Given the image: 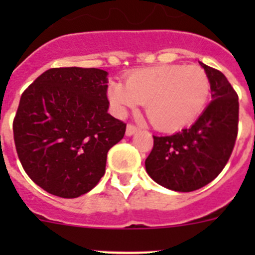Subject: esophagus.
<instances>
[{
	"instance_id": "34e87169",
	"label": "esophagus",
	"mask_w": 255,
	"mask_h": 255,
	"mask_svg": "<svg viewBox=\"0 0 255 255\" xmlns=\"http://www.w3.org/2000/svg\"><path fill=\"white\" fill-rule=\"evenodd\" d=\"M138 130L139 129L135 125H132V124H128V126H126V135H128V136H131V135H134Z\"/></svg>"
}]
</instances>
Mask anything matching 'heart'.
I'll return each mask as SVG.
<instances>
[{"mask_svg": "<svg viewBox=\"0 0 255 255\" xmlns=\"http://www.w3.org/2000/svg\"><path fill=\"white\" fill-rule=\"evenodd\" d=\"M211 83L202 67L159 65L136 70L123 83H112L108 100L119 115L145 103L150 124L161 131H179L203 112Z\"/></svg>", "mask_w": 255, "mask_h": 255, "instance_id": "heart-1", "label": "heart"}]
</instances>
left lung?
<instances>
[{
  "mask_svg": "<svg viewBox=\"0 0 255 255\" xmlns=\"http://www.w3.org/2000/svg\"><path fill=\"white\" fill-rule=\"evenodd\" d=\"M200 65L211 83V103L188 129L153 135V149L145 159V170L157 184L182 193L203 188L220 175L238 136V94L221 71Z\"/></svg>",
  "mask_w": 255,
  "mask_h": 255,
  "instance_id": "obj_1",
  "label": "left lung"
}]
</instances>
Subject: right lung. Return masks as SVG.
I'll return each mask as SVG.
<instances>
[{"instance_id": "right-lung-1", "label": "right lung", "mask_w": 255, "mask_h": 255, "mask_svg": "<svg viewBox=\"0 0 255 255\" xmlns=\"http://www.w3.org/2000/svg\"><path fill=\"white\" fill-rule=\"evenodd\" d=\"M107 75L101 69L55 67L26 88L13 119L22 168L61 198L91 191L105 175L108 150L126 124L108 114Z\"/></svg>"}]
</instances>
